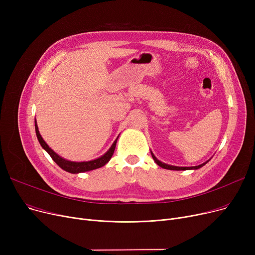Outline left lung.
Returning a JSON list of instances; mask_svg holds the SVG:
<instances>
[{"mask_svg":"<svg viewBox=\"0 0 255 255\" xmlns=\"http://www.w3.org/2000/svg\"><path fill=\"white\" fill-rule=\"evenodd\" d=\"M152 154V157H153V159H154V161L160 166V167H162V168H165V169H170V170H186V169H198V168H200L202 166H204L206 163H203V164H200V165H197V166H191V167H181V166H172V165H168V164H165V163H162L161 161H159V160L154 156V154L153 153H151Z\"/></svg>","mask_w":255,"mask_h":255,"instance_id":"1","label":"left lung"}]
</instances>
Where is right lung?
<instances>
[{"label":"right lung","mask_w":255,"mask_h":255,"mask_svg":"<svg viewBox=\"0 0 255 255\" xmlns=\"http://www.w3.org/2000/svg\"><path fill=\"white\" fill-rule=\"evenodd\" d=\"M35 129H36V135L37 138L41 144L42 148L49 154V156L52 158L53 161H55L62 169L71 172V173H78V172H84V171H89V170H93V169H96L99 168L103 165H105L107 162L110 161L115 149H116V144H117V140L118 138L115 140V142L113 143V145L111 146V149L107 151L103 156L95 159V160H91V161H84V162H74V161H69V160H66L62 157H60L57 153L53 152L49 146L47 145V143L43 140V138L41 137L38 130V126L35 122Z\"/></svg>","instance_id":"add662e5"}]
</instances>
